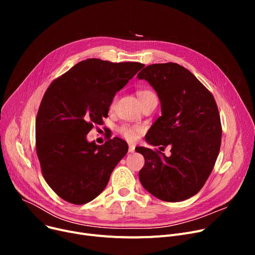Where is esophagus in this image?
<instances>
[{
  "mask_svg": "<svg viewBox=\"0 0 255 255\" xmlns=\"http://www.w3.org/2000/svg\"><path fill=\"white\" fill-rule=\"evenodd\" d=\"M134 151H135V145L130 143V144H129V152H130V153H133Z\"/></svg>",
  "mask_w": 255,
  "mask_h": 255,
  "instance_id": "1",
  "label": "esophagus"
}]
</instances>
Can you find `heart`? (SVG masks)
Wrapping results in <instances>:
<instances>
[{
	"mask_svg": "<svg viewBox=\"0 0 255 255\" xmlns=\"http://www.w3.org/2000/svg\"><path fill=\"white\" fill-rule=\"evenodd\" d=\"M153 95H155V94L151 90H139V91H137V96H138L140 102L143 101L145 98H148V97L153 96ZM114 104H115V100L112 102V107L114 106ZM140 131H141L140 127L135 126V125L125 124V125H122L119 128L120 134L122 135L123 137H125L127 140H130V141L135 140L136 137H137V134Z\"/></svg>",
	"mask_w": 255,
	"mask_h": 255,
	"instance_id": "b5f03b06",
	"label": "heart"
}]
</instances>
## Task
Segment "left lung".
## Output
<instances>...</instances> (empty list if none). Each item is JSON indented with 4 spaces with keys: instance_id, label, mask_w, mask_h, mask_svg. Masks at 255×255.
<instances>
[{
    "instance_id": "obj_1",
    "label": "left lung",
    "mask_w": 255,
    "mask_h": 255,
    "mask_svg": "<svg viewBox=\"0 0 255 255\" xmlns=\"http://www.w3.org/2000/svg\"><path fill=\"white\" fill-rule=\"evenodd\" d=\"M161 101V117L145 140L171 146V155L138 146L144 157L139 170L143 188L169 203L182 202L203 188L215 165L221 144L220 115L212 93L183 66L152 64L138 74Z\"/></svg>"
}]
</instances>
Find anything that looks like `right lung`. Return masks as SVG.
Segmentation results:
<instances>
[{"label":"right lung","instance_id":"obj_1","mask_svg":"<svg viewBox=\"0 0 255 255\" xmlns=\"http://www.w3.org/2000/svg\"><path fill=\"white\" fill-rule=\"evenodd\" d=\"M143 66L88 59L47 88L36 118V153L44 180L66 202L84 205L97 197L126 155L125 140L98 145L87 134L103 124L116 93Z\"/></svg>","mask_w":255,"mask_h":255}]
</instances>
